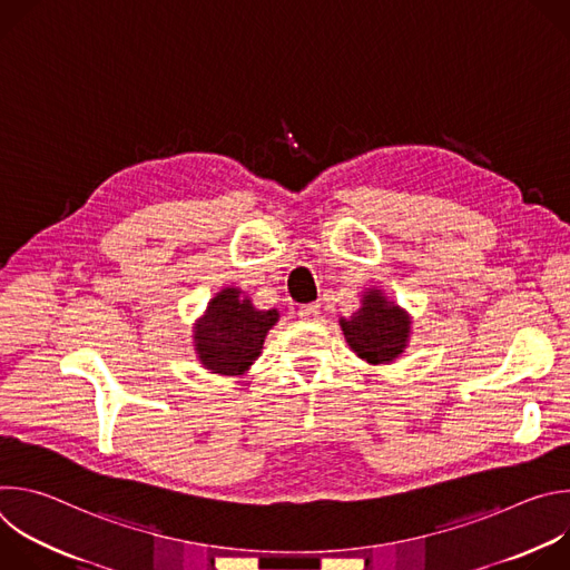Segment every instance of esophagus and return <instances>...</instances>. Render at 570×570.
Returning <instances> with one entry per match:
<instances>
[{"label":"esophagus","mask_w":570,"mask_h":570,"mask_svg":"<svg viewBox=\"0 0 570 570\" xmlns=\"http://www.w3.org/2000/svg\"><path fill=\"white\" fill-rule=\"evenodd\" d=\"M297 315H299L302 320H317V315H320V304H304V306L297 308Z\"/></svg>","instance_id":"1"}]
</instances>
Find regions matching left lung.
<instances>
[{
  "mask_svg": "<svg viewBox=\"0 0 570 570\" xmlns=\"http://www.w3.org/2000/svg\"><path fill=\"white\" fill-rule=\"evenodd\" d=\"M361 308L350 317H341V330L352 352L372 363H392L411 338V315L399 304L390 302L379 288H370Z\"/></svg>",
  "mask_w": 570,
  "mask_h": 570,
  "instance_id": "1",
  "label": "left lung"
}]
</instances>
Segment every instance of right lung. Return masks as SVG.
Instances as JSON below:
<instances>
[{
	"instance_id": "add662e5",
	"label": "right lung",
	"mask_w": 570,
	"mask_h": 570,
	"mask_svg": "<svg viewBox=\"0 0 570 570\" xmlns=\"http://www.w3.org/2000/svg\"><path fill=\"white\" fill-rule=\"evenodd\" d=\"M279 320L277 308L259 311L240 288L216 293L194 327V350L212 374L238 376L262 354L266 334Z\"/></svg>"
}]
</instances>
